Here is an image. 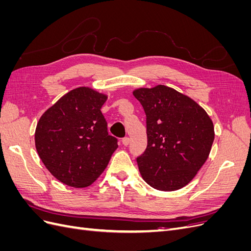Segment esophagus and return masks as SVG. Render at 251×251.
Listing matches in <instances>:
<instances>
[{"label":"esophagus","instance_id":"obj_1","mask_svg":"<svg viewBox=\"0 0 251 251\" xmlns=\"http://www.w3.org/2000/svg\"><path fill=\"white\" fill-rule=\"evenodd\" d=\"M121 142H123L124 146H127V144L130 143V138L125 137V138H123V140H121Z\"/></svg>","mask_w":251,"mask_h":251}]
</instances>
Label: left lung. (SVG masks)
Masks as SVG:
<instances>
[{
  "mask_svg": "<svg viewBox=\"0 0 251 251\" xmlns=\"http://www.w3.org/2000/svg\"><path fill=\"white\" fill-rule=\"evenodd\" d=\"M133 95L147 115L148 147L137 158L141 176L158 191H177L207 160L214 124L198 103L173 88H139Z\"/></svg>",
  "mask_w": 251,
  "mask_h": 251,
  "instance_id": "1",
  "label": "left lung"
}]
</instances>
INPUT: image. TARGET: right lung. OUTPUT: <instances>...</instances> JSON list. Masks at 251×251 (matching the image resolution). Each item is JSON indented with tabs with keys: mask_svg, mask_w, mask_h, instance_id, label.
Here are the masks:
<instances>
[{
	"mask_svg": "<svg viewBox=\"0 0 251 251\" xmlns=\"http://www.w3.org/2000/svg\"><path fill=\"white\" fill-rule=\"evenodd\" d=\"M107 98L89 87L73 89L45 112L36 125L37 154L66 185L81 188L92 184L118 148L100 111Z\"/></svg>",
	"mask_w": 251,
	"mask_h": 251,
	"instance_id": "obj_1",
	"label": "right lung"
}]
</instances>
